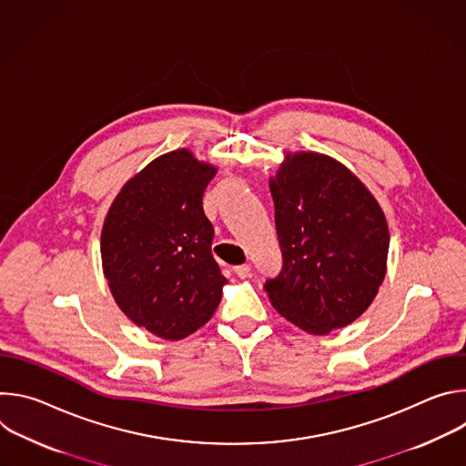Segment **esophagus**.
<instances>
[{
    "label": "esophagus",
    "instance_id": "obj_1",
    "mask_svg": "<svg viewBox=\"0 0 466 466\" xmlns=\"http://www.w3.org/2000/svg\"><path fill=\"white\" fill-rule=\"evenodd\" d=\"M234 273H236L239 279H248V277H250V265H248V263L236 265V268H234Z\"/></svg>",
    "mask_w": 466,
    "mask_h": 466
}]
</instances>
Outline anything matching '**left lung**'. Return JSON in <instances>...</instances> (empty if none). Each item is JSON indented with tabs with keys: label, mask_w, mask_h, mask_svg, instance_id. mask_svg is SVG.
Segmentation results:
<instances>
[{
	"label": "left lung",
	"mask_w": 466,
	"mask_h": 466,
	"mask_svg": "<svg viewBox=\"0 0 466 466\" xmlns=\"http://www.w3.org/2000/svg\"><path fill=\"white\" fill-rule=\"evenodd\" d=\"M282 273L265 282L273 308L308 334L354 322L387 271L389 227L374 195L322 153H286L269 178Z\"/></svg>",
	"instance_id": "obj_1"
}]
</instances>
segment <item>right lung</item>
I'll list each match as a JSON object with an SVG mask.
<instances>
[{"instance_id": "obj_1", "label": "right lung", "mask_w": 466, "mask_h": 466, "mask_svg": "<svg viewBox=\"0 0 466 466\" xmlns=\"http://www.w3.org/2000/svg\"><path fill=\"white\" fill-rule=\"evenodd\" d=\"M216 173L189 149L166 153L125 182L103 223V273L116 304L166 341L205 326L227 284L203 212V193Z\"/></svg>"}]
</instances>
